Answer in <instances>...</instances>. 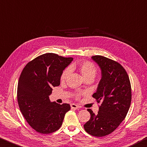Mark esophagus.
<instances>
[{
	"mask_svg": "<svg viewBox=\"0 0 147 147\" xmlns=\"http://www.w3.org/2000/svg\"><path fill=\"white\" fill-rule=\"evenodd\" d=\"M79 108V106L78 105L76 104H74V103H71V109H78Z\"/></svg>",
	"mask_w": 147,
	"mask_h": 147,
	"instance_id": "1",
	"label": "esophagus"
}]
</instances>
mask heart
<instances>
[{
	"label": "heart",
	"instance_id": "obj_1",
	"mask_svg": "<svg viewBox=\"0 0 147 147\" xmlns=\"http://www.w3.org/2000/svg\"><path fill=\"white\" fill-rule=\"evenodd\" d=\"M69 69H78L85 80H86V79L93 80L97 71V67L91 61H84L78 63H74L69 66V68L64 69L62 72L60 78L62 82L65 81L67 78H68L69 73ZM82 94H83L81 92H78V93L74 94V97H75L76 99H78Z\"/></svg>",
	"mask_w": 147,
	"mask_h": 147
}]
</instances>
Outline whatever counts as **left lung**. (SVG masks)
Returning a JSON list of instances; mask_svg holds the SVG:
<instances>
[{
    "mask_svg": "<svg viewBox=\"0 0 147 147\" xmlns=\"http://www.w3.org/2000/svg\"><path fill=\"white\" fill-rule=\"evenodd\" d=\"M92 59L101 69V79L92 95L101 105L96 115L87 110L90 119L84 128L92 136L103 137L114 132L127 115L132 100L131 84L127 71L117 61L101 55H94Z\"/></svg>",
    "mask_w": 147,
    "mask_h": 147,
    "instance_id": "1",
    "label": "left lung"
}]
</instances>
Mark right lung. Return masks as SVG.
Returning <instances> with one entry per match:
<instances>
[{
  "mask_svg": "<svg viewBox=\"0 0 147 147\" xmlns=\"http://www.w3.org/2000/svg\"><path fill=\"white\" fill-rule=\"evenodd\" d=\"M72 60L46 53L28 62L20 74L18 104L28 124L38 133L47 134L59 129L70 110L69 104L51 102L48 96L53 87L59 86L62 72Z\"/></svg>",
  "mask_w": 147,
  "mask_h": 147,
  "instance_id": "obj_1",
  "label": "right lung"
}]
</instances>
